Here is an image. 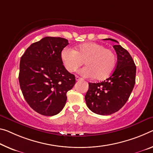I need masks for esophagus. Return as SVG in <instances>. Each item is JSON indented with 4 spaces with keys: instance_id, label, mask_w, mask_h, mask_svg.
I'll return each mask as SVG.
<instances>
[{
    "instance_id": "34e87169",
    "label": "esophagus",
    "mask_w": 153,
    "mask_h": 153,
    "mask_svg": "<svg viewBox=\"0 0 153 153\" xmlns=\"http://www.w3.org/2000/svg\"><path fill=\"white\" fill-rule=\"evenodd\" d=\"M76 81H79V80H82V78H81V77H79V76H76Z\"/></svg>"
}]
</instances>
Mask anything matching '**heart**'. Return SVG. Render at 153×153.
I'll list each match as a JSON object with an SVG mask.
<instances>
[{
	"instance_id": "b5f03b06",
	"label": "heart",
	"mask_w": 153,
	"mask_h": 153,
	"mask_svg": "<svg viewBox=\"0 0 153 153\" xmlns=\"http://www.w3.org/2000/svg\"><path fill=\"white\" fill-rule=\"evenodd\" d=\"M61 59L68 71L73 72L84 63L80 73L86 77H94L99 80L108 78L114 71L116 56L113 51L97 43L80 45L76 50L65 48L61 52Z\"/></svg>"
}]
</instances>
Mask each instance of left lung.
I'll list each match as a JSON object with an SVG mask.
<instances>
[{"mask_svg": "<svg viewBox=\"0 0 153 153\" xmlns=\"http://www.w3.org/2000/svg\"><path fill=\"white\" fill-rule=\"evenodd\" d=\"M116 43L113 39H105ZM117 54V63L111 76L103 82L88 83L85 95L88 108L100 115L118 111L127 102L135 83L136 67L129 52L120 45L113 46Z\"/></svg>", "mask_w": 153, "mask_h": 153, "instance_id": "1", "label": "left lung"}]
</instances>
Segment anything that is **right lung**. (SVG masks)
Returning a JSON list of instances; mask_svg holds the SVG:
<instances>
[{"instance_id":"right-lung-1","label":"right lung","mask_w":153,"mask_h":153,"mask_svg":"<svg viewBox=\"0 0 153 153\" xmlns=\"http://www.w3.org/2000/svg\"><path fill=\"white\" fill-rule=\"evenodd\" d=\"M68 44L66 39L45 37L31 44L21 57L20 88L30 108L42 115L59 114L66 103L67 93L76 84V77L61 59Z\"/></svg>"}]
</instances>
